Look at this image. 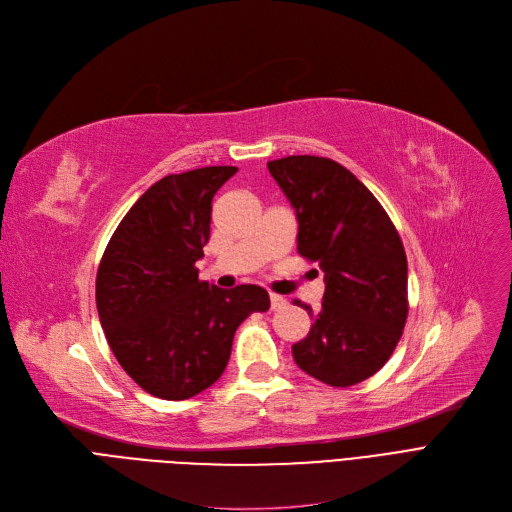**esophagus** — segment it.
Here are the masks:
<instances>
[{"label": "esophagus", "instance_id": "34e87169", "mask_svg": "<svg viewBox=\"0 0 512 512\" xmlns=\"http://www.w3.org/2000/svg\"><path fill=\"white\" fill-rule=\"evenodd\" d=\"M270 305H272V309L274 311H278V309H284L286 307V299L284 297H280V294H270Z\"/></svg>", "mask_w": 512, "mask_h": 512}]
</instances>
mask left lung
<instances>
[{
  "instance_id": "8db88e82",
  "label": "left lung",
  "mask_w": 512,
  "mask_h": 512,
  "mask_svg": "<svg viewBox=\"0 0 512 512\" xmlns=\"http://www.w3.org/2000/svg\"><path fill=\"white\" fill-rule=\"evenodd\" d=\"M297 215V251L319 261L326 292L313 326L292 344L297 365L328 386H353L394 353L405 328L407 255L380 201L338 161L288 155L267 161Z\"/></svg>"
}]
</instances>
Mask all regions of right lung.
<instances>
[{"label": "right lung", "instance_id": "1", "mask_svg": "<svg viewBox=\"0 0 512 512\" xmlns=\"http://www.w3.org/2000/svg\"><path fill=\"white\" fill-rule=\"evenodd\" d=\"M238 168L209 166L157 180L130 207L97 272L101 328L122 369L145 392L191 398L224 373L236 328L270 309V294L201 282L211 199Z\"/></svg>", "mask_w": 512, "mask_h": 512}]
</instances>
